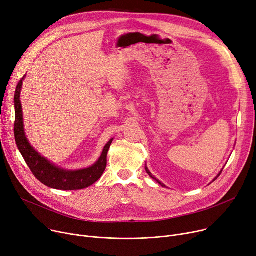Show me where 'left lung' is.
I'll return each instance as SVG.
<instances>
[{
	"instance_id": "obj_1",
	"label": "left lung",
	"mask_w": 256,
	"mask_h": 256,
	"mask_svg": "<svg viewBox=\"0 0 256 256\" xmlns=\"http://www.w3.org/2000/svg\"><path fill=\"white\" fill-rule=\"evenodd\" d=\"M145 170H146V172H147V174H148V175H149V176H150V177H151V178H152V179H153V180H156V182H158V184H160V185H162V187H166V185H164V183H162V182H160V180H158V179H156V177H154V176H153V175H152V174H151V172H150V171H149V170H148V168H147V166H146V164H145ZM222 170H224V168H222ZM222 170H221V171H220V172H219V173H218V175H217V176H216V177H215V178H214V179H213V181H215V180H216V179H217V178H218V177H219V176H220V174H221V172H222ZM213 181H212V182H213ZM212 182H211V183H212Z\"/></svg>"
}]
</instances>
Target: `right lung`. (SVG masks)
<instances>
[{
	"label": "right lung",
	"mask_w": 256,
	"mask_h": 256,
	"mask_svg": "<svg viewBox=\"0 0 256 256\" xmlns=\"http://www.w3.org/2000/svg\"><path fill=\"white\" fill-rule=\"evenodd\" d=\"M26 75L18 82L14 94V108H15V124L14 136L15 142L24 158L26 164L40 182L50 188L60 190H83L96 182L103 175L107 166V153L113 141L111 139L104 147L98 160L90 166L79 170H68L51 162L46 158L34 149L30 144L24 126L22 107L20 102V92L22 88V81Z\"/></svg>",
	"instance_id": "1"
}]
</instances>
